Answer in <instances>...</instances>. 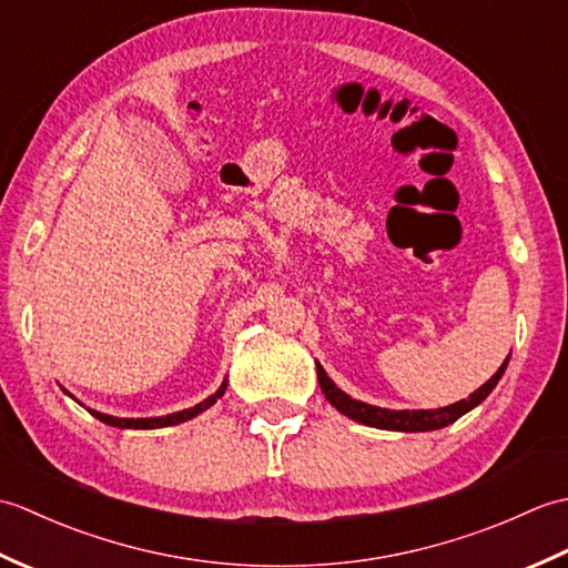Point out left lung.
I'll return each mask as SVG.
<instances>
[{
	"instance_id": "8db88e82",
	"label": "left lung",
	"mask_w": 568,
	"mask_h": 568,
	"mask_svg": "<svg viewBox=\"0 0 568 568\" xmlns=\"http://www.w3.org/2000/svg\"><path fill=\"white\" fill-rule=\"evenodd\" d=\"M508 361L510 356L503 361V366L496 371V376L480 385L478 390L470 393L466 400H458L454 405L437 407V409H388V407H376V405L354 400L352 395H346L342 388H336V383L327 376V371H324L320 364H317V381L324 397H327V400L339 409L342 415H346L354 422H361V425H368L376 429H390V432H432V429H442L446 425H452V422H456L458 417L470 413V409L484 403L493 393V388L498 385V381L503 378L505 368H508Z\"/></svg>"
}]
</instances>
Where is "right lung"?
I'll list each match as a JSON object with an SVG mask.
<instances>
[{
  "mask_svg": "<svg viewBox=\"0 0 568 568\" xmlns=\"http://www.w3.org/2000/svg\"><path fill=\"white\" fill-rule=\"evenodd\" d=\"M224 390H226V381L220 385V388H216V393H212L207 397V400L197 403L195 407L180 409V413H171V415H165V417H136L134 419V417H112V415L98 413V409H90V407L88 409H90V415H94L100 422H104V425H110V427H119V429H159V427H173V425H180V422H187L192 417H197L200 413H204V409L212 407L216 400H220V397L224 395Z\"/></svg>",
  "mask_w": 568,
  "mask_h": 568,
  "instance_id": "obj_1",
  "label": "right lung"
}]
</instances>
